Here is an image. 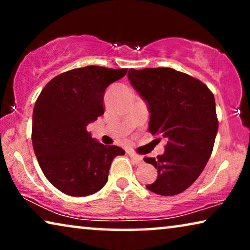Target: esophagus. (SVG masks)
I'll use <instances>...</instances> for the list:
<instances>
[{
	"label": "esophagus",
	"instance_id": "1",
	"mask_svg": "<svg viewBox=\"0 0 250 250\" xmlns=\"http://www.w3.org/2000/svg\"><path fill=\"white\" fill-rule=\"evenodd\" d=\"M128 155L132 158L133 162H134V164H136V165H140V164L143 163V158L141 156L136 155V153H134V152H128Z\"/></svg>",
	"mask_w": 250,
	"mask_h": 250
}]
</instances>
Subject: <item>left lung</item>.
<instances>
[{
    "mask_svg": "<svg viewBox=\"0 0 250 250\" xmlns=\"http://www.w3.org/2000/svg\"><path fill=\"white\" fill-rule=\"evenodd\" d=\"M127 76L148 104L149 132L168 140L163 155L145 158L158 172L146 189L160 196L183 192L213 151L218 128L214 94L203 82L172 68H132Z\"/></svg>",
    "mask_w": 250,
    "mask_h": 250,
    "instance_id": "left-lung-1",
    "label": "left lung"
}]
</instances>
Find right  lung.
<instances>
[{
	"instance_id": "1",
	"label": "right lung",
	"mask_w": 250,
	"mask_h": 250,
	"mask_svg": "<svg viewBox=\"0 0 250 250\" xmlns=\"http://www.w3.org/2000/svg\"><path fill=\"white\" fill-rule=\"evenodd\" d=\"M126 73V68H76L52 78L37 98L34 152L44 175L61 192L73 197L98 192L107 183L112 159L125 153L98 142L86 126L104 115L105 88Z\"/></svg>"
}]
</instances>
